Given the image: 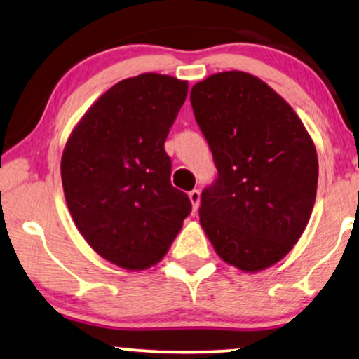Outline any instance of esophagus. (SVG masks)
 Instances as JSON below:
<instances>
[{
    "mask_svg": "<svg viewBox=\"0 0 359 359\" xmlns=\"http://www.w3.org/2000/svg\"><path fill=\"white\" fill-rule=\"evenodd\" d=\"M189 198H190V202H192V207H194V210H195V208L198 207V202H201V192H198L197 189L190 190Z\"/></svg>",
    "mask_w": 359,
    "mask_h": 359,
    "instance_id": "obj_1",
    "label": "esophagus"
}]
</instances>
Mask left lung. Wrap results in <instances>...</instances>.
<instances>
[{"label": "left lung", "instance_id": "obj_1", "mask_svg": "<svg viewBox=\"0 0 359 359\" xmlns=\"http://www.w3.org/2000/svg\"><path fill=\"white\" fill-rule=\"evenodd\" d=\"M195 121L219 177L202 192L201 225L222 260L255 273L302 237L318 185V157L283 97L242 71L208 76L190 90Z\"/></svg>", "mask_w": 359, "mask_h": 359}]
</instances>
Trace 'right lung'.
<instances>
[{
    "instance_id": "obj_1",
    "label": "right lung",
    "mask_w": 359,
    "mask_h": 359,
    "mask_svg": "<svg viewBox=\"0 0 359 359\" xmlns=\"http://www.w3.org/2000/svg\"><path fill=\"white\" fill-rule=\"evenodd\" d=\"M187 81L146 72L97 99L67 139L62 189L93 250L126 270L164 258L192 210L170 184L164 144L187 97Z\"/></svg>"
}]
</instances>
